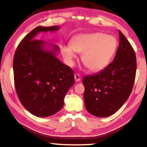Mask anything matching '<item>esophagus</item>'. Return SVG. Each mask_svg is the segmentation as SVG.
Listing matches in <instances>:
<instances>
[{"label": "esophagus", "mask_w": 147, "mask_h": 147, "mask_svg": "<svg viewBox=\"0 0 147 147\" xmlns=\"http://www.w3.org/2000/svg\"><path fill=\"white\" fill-rule=\"evenodd\" d=\"M74 77H75V79L76 82H79V81L81 80V77H80V75H79V74H77V73L75 74Z\"/></svg>", "instance_id": "1"}]
</instances>
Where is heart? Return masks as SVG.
Wrapping results in <instances>:
<instances>
[{
	"instance_id": "obj_1",
	"label": "heart",
	"mask_w": 147,
	"mask_h": 147,
	"mask_svg": "<svg viewBox=\"0 0 147 147\" xmlns=\"http://www.w3.org/2000/svg\"><path fill=\"white\" fill-rule=\"evenodd\" d=\"M117 40L103 33L83 34L72 40L71 46L64 45L62 55L69 65L74 63L75 52L82 54V61L89 70L98 71L105 68L117 48Z\"/></svg>"
}]
</instances>
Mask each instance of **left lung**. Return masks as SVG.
<instances>
[{
	"mask_svg": "<svg viewBox=\"0 0 147 147\" xmlns=\"http://www.w3.org/2000/svg\"><path fill=\"white\" fill-rule=\"evenodd\" d=\"M119 43L114 60L100 72L82 79L86 109L99 117H109L117 112L129 98L134 84L136 54L119 30Z\"/></svg>",
	"mask_w": 147,
	"mask_h": 147,
	"instance_id": "left-lung-1",
	"label": "left lung"
}]
</instances>
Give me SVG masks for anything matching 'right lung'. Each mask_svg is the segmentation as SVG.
<instances>
[{"label": "right lung", "instance_id": "add662e5", "mask_svg": "<svg viewBox=\"0 0 147 147\" xmlns=\"http://www.w3.org/2000/svg\"><path fill=\"white\" fill-rule=\"evenodd\" d=\"M59 29L57 25L36 27L23 38L14 54L16 93L25 109L36 117H48L59 111L75 84L73 70L57 57L59 48L35 39L38 33Z\"/></svg>", "mask_w": 147, "mask_h": 147}]
</instances>
